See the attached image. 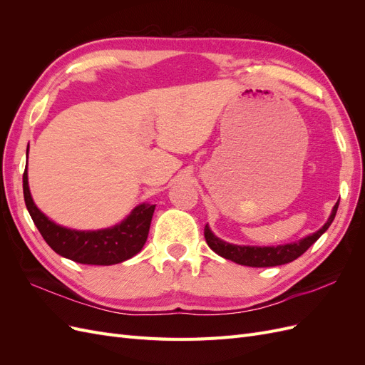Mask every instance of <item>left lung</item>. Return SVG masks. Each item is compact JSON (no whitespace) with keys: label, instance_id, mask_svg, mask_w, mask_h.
I'll use <instances>...</instances> for the list:
<instances>
[{"label":"left lung","instance_id":"1","mask_svg":"<svg viewBox=\"0 0 365 365\" xmlns=\"http://www.w3.org/2000/svg\"><path fill=\"white\" fill-rule=\"evenodd\" d=\"M339 201L335 204L332 213H330L327 222L319 228L317 233L306 236L292 244L277 245V247H245V245H235L228 244V242L216 237L208 225L204 228V236L207 240V245L212 248L220 257L228 259L239 264H245V267L252 268H267V267H279V264L289 263L302 256L306 250L319 239L324 231L334 222Z\"/></svg>","mask_w":365,"mask_h":365}]
</instances>
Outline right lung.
<instances>
[{
	"mask_svg": "<svg viewBox=\"0 0 365 365\" xmlns=\"http://www.w3.org/2000/svg\"><path fill=\"white\" fill-rule=\"evenodd\" d=\"M29 153V149H27ZM24 201L43 240L59 256L83 264H115L134 257L146 244L155 205L140 204L130 215L111 228L79 231L54 224L31 200L27 168L23 175Z\"/></svg>",
	"mask_w": 365,
	"mask_h": 365,
	"instance_id": "1",
	"label": "right lung"
}]
</instances>
